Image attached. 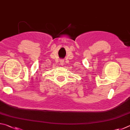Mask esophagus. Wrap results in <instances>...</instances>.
Returning <instances> with one entry per match:
<instances>
[{
	"instance_id": "1",
	"label": "esophagus",
	"mask_w": 130,
	"mask_h": 130,
	"mask_svg": "<svg viewBox=\"0 0 130 130\" xmlns=\"http://www.w3.org/2000/svg\"><path fill=\"white\" fill-rule=\"evenodd\" d=\"M60 64L61 65H63V64H64V60H61L60 61Z\"/></svg>"
}]
</instances>
